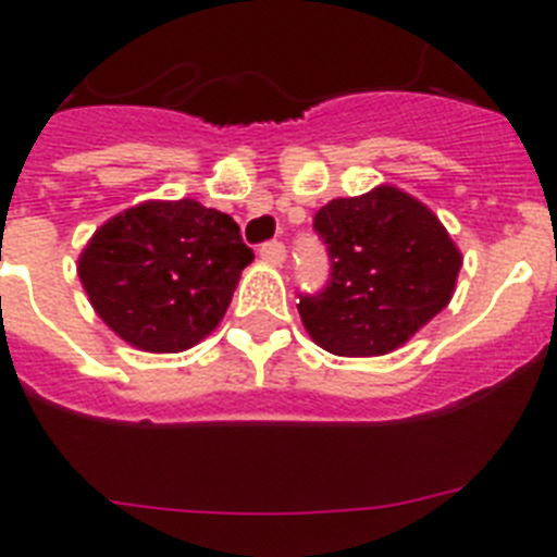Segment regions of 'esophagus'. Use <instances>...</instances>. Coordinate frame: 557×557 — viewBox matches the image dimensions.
<instances>
[{
    "label": "esophagus",
    "instance_id": "34e87169",
    "mask_svg": "<svg viewBox=\"0 0 557 557\" xmlns=\"http://www.w3.org/2000/svg\"><path fill=\"white\" fill-rule=\"evenodd\" d=\"M259 256L270 264H282L284 259H287V248H284V243H278V239H270V243H264L262 248H259Z\"/></svg>",
    "mask_w": 557,
    "mask_h": 557
}]
</instances>
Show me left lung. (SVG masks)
Listing matches in <instances>:
<instances>
[{"instance_id": "left-lung-1", "label": "left lung", "mask_w": 557, "mask_h": 557, "mask_svg": "<svg viewBox=\"0 0 557 557\" xmlns=\"http://www.w3.org/2000/svg\"><path fill=\"white\" fill-rule=\"evenodd\" d=\"M312 228L329 256L321 293H298L309 337L337 357L405 346L455 293L460 250L416 198L379 186L323 206Z\"/></svg>"}]
</instances>
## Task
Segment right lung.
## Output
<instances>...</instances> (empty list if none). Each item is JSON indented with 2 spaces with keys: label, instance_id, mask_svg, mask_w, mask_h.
<instances>
[{
  "label": "right lung",
  "instance_id": "1",
  "mask_svg": "<svg viewBox=\"0 0 557 557\" xmlns=\"http://www.w3.org/2000/svg\"><path fill=\"white\" fill-rule=\"evenodd\" d=\"M253 250L198 200H152L108 220L77 264L102 321L145 351L191 348L223 321Z\"/></svg>",
  "mask_w": 557,
  "mask_h": 557
}]
</instances>
